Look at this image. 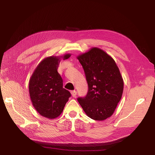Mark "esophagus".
I'll list each match as a JSON object with an SVG mask.
<instances>
[{
  "label": "esophagus",
  "mask_w": 155,
  "mask_h": 155,
  "mask_svg": "<svg viewBox=\"0 0 155 155\" xmlns=\"http://www.w3.org/2000/svg\"><path fill=\"white\" fill-rule=\"evenodd\" d=\"M71 94L72 96V97H76V95H77V92L76 91H73L71 92Z\"/></svg>",
  "instance_id": "1"
}]
</instances>
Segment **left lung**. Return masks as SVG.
<instances>
[{
    "instance_id": "obj_1",
    "label": "left lung",
    "mask_w": 155,
    "mask_h": 155,
    "mask_svg": "<svg viewBox=\"0 0 155 155\" xmlns=\"http://www.w3.org/2000/svg\"><path fill=\"white\" fill-rule=\"evenodd\" d=\"M85 73L88 86L85 97L78 100L85 114L102 121L115 111L124 91V80L114 59L105 51L92 47L77 56Z\"/></svg>"
}]
</instances>
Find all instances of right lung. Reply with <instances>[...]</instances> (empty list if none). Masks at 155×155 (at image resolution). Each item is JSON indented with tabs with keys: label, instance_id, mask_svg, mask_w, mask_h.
<instances>
[{
	"label": "right lung",
	"instance_id": "obj_1",
	"mask_svg": "<svg viewBox=\"0 0 155 155\" xmlns=\"http://www.w3.org/2000/svg\"><path fill=\"white\" fill-rule=\"evenodd\" d=\"M71 54L45 58L37 65L29 81V94L32 105L38 113L48 119H54L62 113L71 96L63 87V79L58 72L61 59Z\"/></svg>",
	"mask_w": 155,
	"mask_h": 155
}]
</instances>
